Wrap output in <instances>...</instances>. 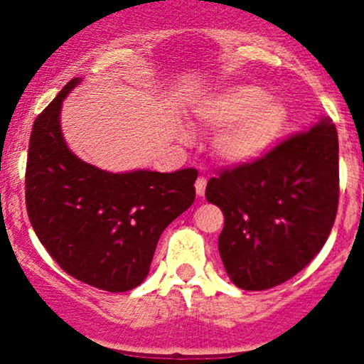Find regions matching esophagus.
<instances>
[{
    "label": "esophagus",
    "instance_id": "1",
    "mask_svg": "<svg viewBox=\"0 0 364 364\" xmlns=\"http://www.w3.org/2000/svg\"><path fill=\"white\" fill-rule=\"evenodd\" d=\"M205 186H207V179H205V178L200 176L198 179H196V183H195L196 195H198V196H203V193H205Z\"/></svg>",
    "mask_w": 364,
    "mask_h": 364
}]
</instances>
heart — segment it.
<instances>
[{"label":"heart","instance_id":"obj_1","mask_svg":"<svg viewBox=\"0 0 364 364\" xmlns=\"http://www.w3.org/2000/svg\"><path fill=\"white\" fill-rule=\"evenodd\" d=\"M195 119L215 135L214 156L225 166L257 162L274 147L287 121L286 106L260 87L240 83L193 106Z\"/></svg>","mask_w":364,"mask_h":364}]
</instances>
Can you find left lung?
<instances>
[{
  "mask_svg": "<svg viewBox=\"0 0 364 364\" xmlns=\"http://www.w3.org/2000/svg\"><path fill=\"white\" fill-rule=\"evenodd\" d=\"M205 198L223 210L219 253L235 286L263 291L310 263L332 231L339 203V140L323 116L257 162L223 171Z\"/></svg>",
  "mask_w": 364,
  "mask_h": 364,
  "instance_id": "8db88e82",
  "label": "left lung"
}]
</instances>
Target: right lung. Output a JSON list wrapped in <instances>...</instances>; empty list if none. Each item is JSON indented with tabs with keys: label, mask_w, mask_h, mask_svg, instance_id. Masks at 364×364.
I'll use <instances>...</instances> for the list:
<instances>
[{
	"label": "right lung",
	"mask_w": 364,
	"mask_h": 364,
	"mask_svg": "<svg viewBox=\"0 0 364 364\" xmlns=\"http://www.w3.org/2000/svg\"><path fill=\"white\" fill-rule=\"evenodd\" d=\"M73 78L37 116L28 144L25 202L37 237L78 281L109 292L149 275L162 231L195 200V169L111 173L77 157L61 132Z\"/></svg>",
	"instance_id": "1"
}]
</instances>
